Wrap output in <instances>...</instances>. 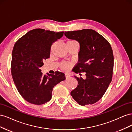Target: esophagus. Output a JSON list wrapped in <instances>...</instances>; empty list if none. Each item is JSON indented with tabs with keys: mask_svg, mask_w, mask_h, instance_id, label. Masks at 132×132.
Listing matches in <instances>:
<instances>
[{
	"mask_svg": "<svg viewBox=\"0 0 132 132\" xmlns=\"http://www.w3.org/2000/svg\"><path fill=\"white\" fill-rule=\"evenodd\" d=\"M65 78H69L70 77V75L68 73H65Z\"/></svg>",
	"mask_w": 132,
	"mask_h": 132,
	"instance_id": "obj_1",
	"label": "esophagus"
}]
</instances>
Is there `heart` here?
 Instances as JSON below:
<instances>
[{
  "label": "heart",
  "instance_id": "heart-1",
  "mask_svg": "<svg viewBox=\"0 0 132 132\" xmlns=\"http://www.w3.org/2000/svg\"><path fill=\"white\" fill-rule=\"evenodd\" d=\"M68 42L73 44H78L77 42L74 40H69ZM71 66H72V63L68 62H63L61 63V65H60V67H61V69L63 70H68L70 68Z\"/></svg>",
  "mask_w": 132,
  "mask_h": 132
}]
</instances>
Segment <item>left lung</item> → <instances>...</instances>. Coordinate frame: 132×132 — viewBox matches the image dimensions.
Returning a JSON list of instances; mask_svg holds the SVG:
<instances>
[{"instance_id":"8db88e82","label":"left lung","mask_w":132,"mask_h":132,"mask_svg":"<svg viewBox=\"0 0 132 132\" xmlns=\"http://www.w3.org/2000/svg\"><path fill=\"white\" fill-rule=\"evenodd\" d=\"M65 36L80 44L79 62L73 69L86 73V78L76 76L78 85L71 95L79 105H92L100 100L109 87L113 75L114 57L110 43L91 29L65 32Z\"/></svg>"}]
</instances>
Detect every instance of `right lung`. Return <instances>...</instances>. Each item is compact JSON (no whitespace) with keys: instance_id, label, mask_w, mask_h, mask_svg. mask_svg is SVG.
Listing matches in <instances>:
<instances>
[{"instance_id":"right-lung-1","label":"right lung","mask_w":132,"mask_h":132,"mask_svg":"<svg viewBox=\"0 0 132 132\" xmlns=\"http://www.w3.org/2000/svg\"><path fill=\"white\" fill-rule=\"evenodd\" d=\"M64 32L36 29L28 32L15 43L12 52L11 75L19 93L26 101L40 105L51 100L53 87L65 79L64 73L43 75L40 68L50 56L53 43Z\"/></svg>"}]
</instances>
